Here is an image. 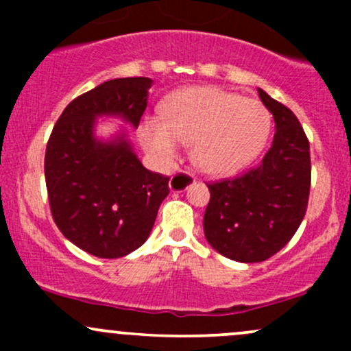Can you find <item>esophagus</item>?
Returning <instances> with one entry per match:
<instances>
[{
	"label": "esophagus",
	"instance_id": "34e87169",
	"mask_svg": "<svg viewBox=\"0 0 351 351\" xmlns=\"http://www.w3.org/2000/svg\"><path fill=\"white\" fill-rule=\"evenodd\" d=\"M193 183H195V178H193L189 173L178 171L171 176L168 186H170V191L173 193H181V191H186Z\"/></svg>",
	"mask_w": 351,
	"mask_h": 351
}]
</instances>
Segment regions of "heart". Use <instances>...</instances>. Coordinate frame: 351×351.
Segmentation results:
<instances>
[{
	"mask_svg": "<svg viewBox=\"0 0 351 351\" xmlns=\"http://www.w3.org/2000/svg\"><path fill=\"white\" fill-rule=\"evenodd\" d=\"M271 134V115L259 100L215 86L181 88L168 95L162 117H147L140 140L156 162L168 163L183 143L209 176H231L259 156Z\"/></svg>",
	"mask_w": 351,
	"mask_h": 351,
	"instance_id": "heart-1",
	"label": "heart"
}]
</instances>
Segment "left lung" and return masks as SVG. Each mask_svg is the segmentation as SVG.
I'll return each mask as SVG.
<instances>
[{"label": "left lung", "instance_id": "left-lung-1", "mask_svg": "<svg viewBox=\"0 0 351 351\" xmlns=\"http://www.w3.org/2000/svg\"><path fill=\"white\" fill-rule=\"evenodd\" d=\"M276 134L257 168L234 180L208 184L203 229L213 249L237 263H263L299 229L310 191V147L291 108L257 88Z\"/></svg>", "mask_w": 351, "mask_h": 351}]
</instances>
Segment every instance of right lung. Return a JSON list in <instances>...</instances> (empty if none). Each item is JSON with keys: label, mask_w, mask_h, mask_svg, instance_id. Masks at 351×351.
<instances>
[{"label": "right lung", "mask_w": 351, "mask_h": 351, "mask_svg": "<svg viewBox=\"0 0 351 351\" xmlns=\"http://www.w3.org/2000/svg\"><path fill=\"white\" fill-rule=\"evenodd\" d=\"M148 77H122L79 95L56 122L44 158L51 213L64 237L95 257L117 259L150 236L168 180L143 167L123 125L97 135L102 117L136 128L148 104Z\"/></svg>", "instance_id": "obj_1"}]
</instances>
